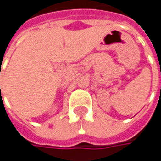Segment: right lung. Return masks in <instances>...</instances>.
Returning a JSON list of instances; mask_svg holds the SVG:
<instances>
[{"label":"right lung","mask_w":161,"mask_h":161,"mask_svg":"<svg viewBox=\"0 0 161 161\" xmlns=\"http://www.w3.org/2000/svg\"><path fill=\"white\" fill-rule=\"evenodd\" d=\"M0 88H1V87H0Z\"/></svg>","instance_id":"right-lung-1"}]
</instances>
